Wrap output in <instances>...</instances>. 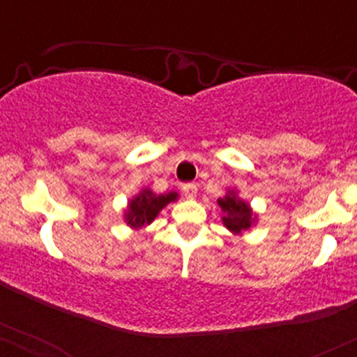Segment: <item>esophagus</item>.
Wrapping results in <instances>:
<instances>
[{"label": "esophagus", "mask_w": 357, "mask_h": 357, "mask_svg": "<svg viewBox=\"0 0 357 357\" xmlns=\"http://www.w3.org/2000/svg\"><path fill=\"white\" fill-rule=\"evenodd\" d=\"M183 195L184 198L192 199L198 195V186H196V184H186V186H183Z\"/></svg>", "instance_id": "obj_1"}]
</instances>
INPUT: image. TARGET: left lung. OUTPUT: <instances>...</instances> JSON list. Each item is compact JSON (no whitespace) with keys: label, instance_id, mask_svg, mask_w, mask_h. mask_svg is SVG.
<instances>
[{"label":"left lung","instance_id":"1","mask_svg":"<svg viewBox=\"0 0 357 357\" xmlns=\"http://www.w3.org/2000/svg\"><path fill=\"white\" fill-rule=\"evenodd\" d=\"M221 210L225 211L223 223L227 225L228 230L240 233L250 228V221H252V211H250L248 204L233 195H227L225 198L218 199Z\"/></svg>","mask_w":357,"mask_h":357}]
</instances>
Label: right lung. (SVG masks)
Segmentation results:
<instances>
[{
	"label": "right lung",
	"instance_id": "right-lung-1",
	"mask_svg": "<svg viewBox=\"0 0 357 357\" xmlns=\"http://www.w3.org/2000/svg\"><path fill=\"white\" fill-rule=\"evenodd\" d=\"M178 198L176 192H167V195H154L153 191L144 190L141 195H137L129 204V210L126 213L127 225L132 228L144 227L149 225L155 216H158L159 210L166 206L167 203L174 202Z\"/></svg>",
	"mask_w": 357,
	"mask_h": 357
}]
</instances>
